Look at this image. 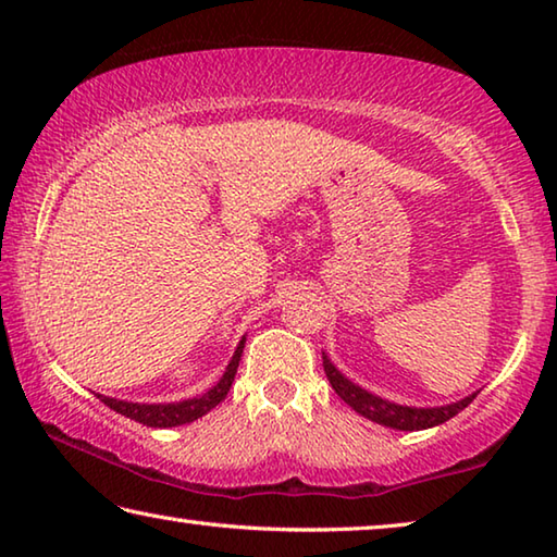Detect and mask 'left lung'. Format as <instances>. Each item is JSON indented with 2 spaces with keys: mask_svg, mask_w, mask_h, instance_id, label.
Segmentation results:
<instances>
[{
  "mask_svg": "<svg viewBox=\"0 0 557 557\" xmlns=\"http://www.w3.org/2000/svg\"><path fill=\"white\" fill-rule=\"evenodd\" d=\"M322 358H324L326 379L332 383V388L336 391L338 398H342L346 405H351V408L358 414H363V418H369L373 422H379V425L393 428V430L414 432V430H428V428L442 425V422L455 418L457 412L465 410L467 405L476 398V393H471L467 398L449 405H440V408H410V405L391 403L369 393L366 388H361V385L348 381L346 375L338 371L332 361H329V356L322 354Z\"/></svg>",
  "mask_w": 557,
  "mask_h": 557,
  "instance_id": "obj_1",
  "label": "left lung"
}]
</instances>
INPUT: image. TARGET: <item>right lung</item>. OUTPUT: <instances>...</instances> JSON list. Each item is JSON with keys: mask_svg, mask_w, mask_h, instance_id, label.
Listing matches in <instances>:
<instances>
[{"mask_svg": "<svg viewBox=\"0 0 557 557\" xmlns=\"http://www.w3.org/2000/svg\"><path fill=\"white\" fill-rule=\"evenodd\" d=\"M243 346H245V336L240 338L238 348L231 358L228 369H225L223 379L213 385L209 393L199 395V398H188V400H178V403H157V405H147V403H127V400H117V398H106V395H98V398L108 405L110 410H115L125 418L143 422L147 428H176V425H186V422H194L203 418L206 412L213 410L225 395L231 391V383L235 379V371H238L240 356H243Z\"/></svg>", "mask_w": 557, "mask_h": 557, "instance_id": "obj_1", "label": "right lung"}]
</instances>
